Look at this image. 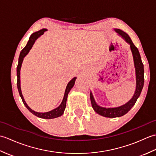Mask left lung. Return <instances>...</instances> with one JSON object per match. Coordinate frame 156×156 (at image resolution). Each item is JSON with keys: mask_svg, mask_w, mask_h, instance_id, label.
<instances>
[{"mask_svg": "<svg viewBox=\"0 0 156 156\" xmlns=\"http://www.w3.org/2000/svg\"><path fill=\"white\" fill-rule=\"evenodd\" d=\"M115 31H117L118 34L128 43V44H130V48L133 57L134 65L135 68V74H136V90H135V92L133 98H132L127 103H126L125 105L122 106H121V107H119L107 108L101 107L100 106L97 105V104L94 101L93 96H92V93L90 92V97L91 104L94 111L96 112H97L98 114L103 116V117L110 118L121 117V116L127 113V112L130 111V109L133 107V105L135 104V102H136L138 97L140 96L144 84V64L143 63H142L141 55L140 52H139L137 48L134 45L130 37H129L125 32L120 30V29H115Z\"/></svg>", "mask_w": 156, "mask_h": 156, "instance_id": "8db88e82", "label": "left lung"}]
</instances>
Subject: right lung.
<instances>
[{"instance_id": "obj_1", "label": "right lung", "mask_w": 156, "mask_h": 156, "mask_svg": "<svg viewBox=\"0 0 156 156\" xmlns=\"http://www.w3.org/2000/svg\"><path fill=\"white\" fill-rule=\"evenodd\" d=\"M46 31H47V29H41V30H39V31L34 33V34L31 35V37H29V40L27 42V45H26L25 47L22 49L21 53H20L18 65H17V67H16V76H17V82H16V84H17V88L19 90V95L22 99L23 104H24L26 108H27L32 114H34V115L37 116V117L42 118V119H54V118L59 117V116L62 115L63 113H64V110L66 108V101H67L68 95L69 90H70L71 88L74 87V83H75V80L76 79V77L72 78V80L68 82L67 87H66L64 97V98H63V101L62 102L61 105H59L58 108H56L54 109V110L47 112H37L33 111L31 108H29L28 107V105H27V103L25 102L24 98H23V97L22 93H21V86H20V69H21V64H22V62L23 60V58H24L25 56L28 54V52L31 49V47L33 46V45H34L36 39H37L39 37V36L44 34V33Z\"/></svg>"}]
</instances>
